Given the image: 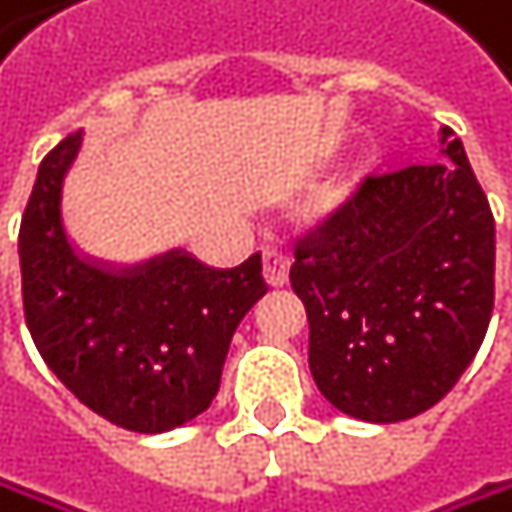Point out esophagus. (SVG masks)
<instances>
[{
  "instance_id": "esophagus-1",
  "label": "esophagus",
  "mask_w": 512,
  "mask_h": 512,
  "mask_svg": "<svg viewBox=\"0 0 512 512\" xmlns=\"http://www.w3.org/2000/svg\"><path fill=\"white\" fill-rule=\"evenodd\" d=\"M262 265H265V280L271 287H284L290 277V256L280 247H265L262 253Z\"/></svg>"
}]
</instances>
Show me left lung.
Here are the masks:
<instances>
[{
  "label": "left lung",
  "instance_id": "left-lung-1",
  "mask_svg": "<svg viewBox=\"0 0 512 512\" xmlns=\"http://www.w3.org/2000/svg\"><path fill=\"white\" fill-rule=\"evenodd\" d=\"M440 143L449 161L357 176L293 241L311 375L360 421L440 403L492 320L495 216L452 127Z\"/></svg>",
  "mask_w": 512,
  "mask_h": 512
}]
</instances>
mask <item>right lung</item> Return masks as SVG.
<instances>
[{
    "instance_id": "obj_1",
    "label": "right lung",
    "mask_w": 512,
    "mask_h": 512,
    "mask_svg": "<svg viewBox=\"0 0 512 512\" xmlns=\"http://www.w3.org/2000/svg\"><path fill=\"white\" fill-rule=\"evenodd\" d=\"M79 146L69 134L45 155L20 219L23 317L48 369L91 412L137 433L180 427L213 403L235 329L268 290L262 256L235 268L183 250L137 268L88 259L60 213Z\"/></svg>"
}]
</instances>
